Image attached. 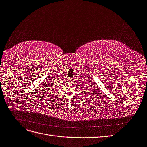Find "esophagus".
<instances>
[{
	"mask_svg": "<svg viewBox=\"0 0 147 147\" xmlns=\"http://www.w3.org/2000/svg\"><path fill=\"white\" fill-rule=\"evenodd\" d=\"M68 82H69V83H72V82H73V80H72V78H69V79L68 80Z\"/></svg>",
	"mask_w": 147,
	"mask_h": 147,
	"instance_id": "esophagus-1",
	"label": "esophagus"
}]
</instances>
